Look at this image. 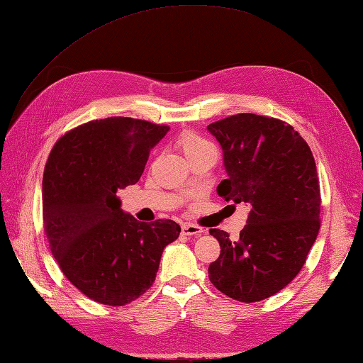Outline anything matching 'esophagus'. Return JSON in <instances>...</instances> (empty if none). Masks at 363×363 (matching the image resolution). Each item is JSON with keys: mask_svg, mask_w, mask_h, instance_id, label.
<instances>
[{"mask_svg": "<svg viewBox=\"0 0 363 363\" xmlns=\"http://www.w3.org/2000/svg\"><path fill=\"white\" fill-rule=\"evenodd\" d=\"M203 230L197 227L194 223H183L182 225V235L183 236H192V238H199L202 235Z\"/></svg>", "mask_w": 363, "mask_h": 363, "instance_id": "obj_1", "label": "esophagus"}]
</instances>
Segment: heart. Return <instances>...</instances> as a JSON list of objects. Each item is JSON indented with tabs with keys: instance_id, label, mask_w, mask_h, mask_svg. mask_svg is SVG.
Masks as SVG:
<instances>
[{
	"instance_id": "1",
	"label": "heart",
	"mask_w": 363,
	"mask_h": 363,
	"mask_svg": "<svg viewBox=\"0 0 363 363\" xmlns=\"http://www.w3.org/2000/svg\"><path fill=\"white\" fill-rule=\"evenodd\" d=\"M179 147L183 150V154L186 155V158L203 154L206 150H213V146L203 138V136L192 132H184L180 135Z\"/></svg>"
}]
</instances>
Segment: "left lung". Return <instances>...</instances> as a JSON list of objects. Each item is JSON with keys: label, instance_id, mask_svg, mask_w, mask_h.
I'll use <instances>...</instances> for the list:
<instances>
[{"label": "left lung", "instance_id": "8db88e82", "mask_svg": "<svg viewBox=\"0 0 363 363\" xmlns=\"http://www.w3.org/2000/svg\"><path fill=\"white\" fill-rule=\"evenodd\" d=\"M206 128L220 144L227 172L217 194L250 206L238 240L209 230L220 255L209 264L208 277L230 298L261 301L298 275L318 236L315 161L301 135L275 118L239 113Z\"/></svg>", "mask_w": 363, "mask_h": 363}]
</instances>
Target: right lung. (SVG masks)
Wrapping results in <instances>:
<instances>
[{
	"label": "right lung",
	"mask_w": 363,
	"mask_h": 363,
	"mask_svg": "<svg viewBox=\"0 0 363 363\" xmlns=\"http://www.w3.org/2000/svg\"><path fill=\"white\" fill-rule=\"evenodd\" d=\"M167 125L106 118L55 143L43 174V223L50 248L72 286L106 306H124L154 284L174 220L138 222L121 209L119 189L135 184Z\"/></svg>",
	"instance_id": "obj_1"
}]
</instances>
